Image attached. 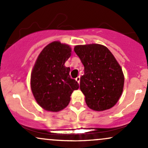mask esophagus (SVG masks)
<instances>
[{"label":"esophagus","mask_w":148,"mask_h":148,"mask_svg":"<svg viewBox=\"0 0 148 148\" xmlns=\"http://www.w3.org/2000/svg\"><path fill=\"white\" fill-rule=\"evenodd\" d=\"M76 81L79 84L80 83V76H77V77L76 78Z\"/></svg>","instance_id":"obj_1"}]
</instances>
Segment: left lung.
I'll list each match as a JSON object with an SVG mask.
<instances>
[{
	"instance_id": "1",
	"label": "left lung",
	"mask_w": 148,
	"mask_h": 148,
	"mask_svg": "<svg viewBox=\"0 0 148 148\" xmlns=\"http://www.w3.org/2000/svg\"><path fill=\"white\" fill-rule=\"evenodd\" d=\"M74 51L84 66L80 89L91 109H109L118 102L123 91L125 78L121 67L105 46L78 45Z\"/></svg>"
}]
</instances>
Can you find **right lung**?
Returning a JSON list of instances; mask_svg holds the SVG:
<instances>
[{"mask_svg": "<svg viewBox=\"0 0 148 148\" xmlns=\"http://www.w3.org/2000/svg\"><path fill=\"white\" fill-rule=\"evenodd\" d=\"M69 45L53 42L42 51L34 65L30 87L35 100L46 111L58 112L70 101V96L79 84L71 79L69 67L64 65L70 57Z\"/></svg>", "mask_w": 148, "mask_h": 148, "instance_id": "obj_1", "label": "right lung"}]
</instances>
